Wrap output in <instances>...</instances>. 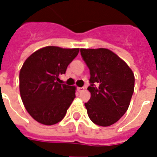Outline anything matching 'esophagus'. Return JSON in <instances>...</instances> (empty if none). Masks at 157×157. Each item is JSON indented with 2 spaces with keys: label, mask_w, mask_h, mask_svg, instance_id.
<instances>
[{
  "label": "esophagus",
  "mask_w": 157,
  "mask_h": 157,
  "mask_svg": "<svg viewBox=\"0 0 157 157\" xmlns=\"http://www.w3.org/2000/svg\"><path fill=\"white\" fill-rule=\"evenodd\" d=\"M77 90H78V92H82V91L85 90V87H79V88H77Z\"/></svg>",
  "instance_id": "1"
}]
</instances>
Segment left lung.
Returning a JSON list of instances; mask_svg holds the SVG:
<instances>
[{"label": "left lung", "mask_w": 157, "mask_h": 157, "mask_svg": "<svg viewBox=\"0 0 157 157\" xmlns=\"http://www.w3.org/2000/svg\"><path fill=\"white\" fill-rule=\"evenodd\" d=\"M81 54L90 72L91 97L85 104L89 117L99 126L112 125L128 109L134 92L133 72L107 48H81Z\"/></svg>", "instance_id": "left-lung-1"}]
</instances>
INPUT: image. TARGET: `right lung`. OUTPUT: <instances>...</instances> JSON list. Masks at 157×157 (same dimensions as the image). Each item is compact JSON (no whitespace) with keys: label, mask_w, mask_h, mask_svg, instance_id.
Wrapping results in <instances>:
<instances>
[{"label":"right lung","mask_w":157,"mask_h":157,"mask_svg":"<svg viewBox=\"0 0 157 157\" xmlns=\"http://www.w3.org/2000/svg\"><path fill=\"white\" fill-rule=\"evenodd\" d=\"M79 48L47 46L26 59L20 71V93L26 110L37 122H60L76 97V87L60 84L59 76L77 56Z\"/></svg>","instance_id":"obj_1"}]
</instances>
